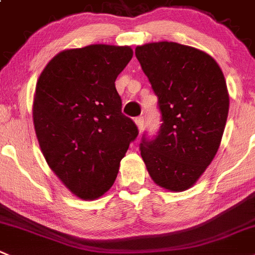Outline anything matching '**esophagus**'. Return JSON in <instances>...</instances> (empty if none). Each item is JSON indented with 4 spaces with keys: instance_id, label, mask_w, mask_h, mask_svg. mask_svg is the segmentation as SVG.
Segmentation results:
<instances>
[{
    "instance_id": "obj_1",
    "label": "esophagus",
    "mask_w": 255,
    "mask_h": 255,
    "mask_svg": "<svg viewBox=\"0 0 255 255\" xmlns=\"http://www.w3.org/2000/svg\"><path fill=\"white\" fill-rule=\"evenodd\" d=\"M135 124H136L139 131L141 132L142 129H144V118H142V116H139V118H136V119H135Z\"/></svg>"
}]
</instances>
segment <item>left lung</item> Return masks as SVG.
I'll list each match as a JSON object with an SVG mask.
<instances>
[{
    "mask_svg": "<svg viewBox=\"0 0 255 255\" xmlns=\"http://www.w3.org/2000/svg\"><path fill=\"white\" fill-rule=\"evenodd\" d=\"M135 55L157 96L162 121L154 139L142 136V160L157 185L184 191L219 149L229 111L224 75L207 52L176 42L145 43Z\"/></svg>",
    "mask_w": 255,
    "mask_h": 255,
    "instance_id": "left-lung-1",
    "label": "left lung"
}]
</instances>
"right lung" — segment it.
<instances>
[{
	"label": "right lung",
	"instance_id": "right-lung-1",
	"mask_svg": "<svg viewBox=\"0 0 255 255\" xmlns=\"http://www.w3.org/2000/svg\"><path fill=\"white\" fill-rule=\"evenodd\" d=\"M130 46L90 45L57 53L36 84L33 125L51 170L79 198H100L113 186L120 161L136 139L121 113L118 75Z\"/></svg>",
	"mask_w": 255,
	"mask_h": 255
}]
</instances>
